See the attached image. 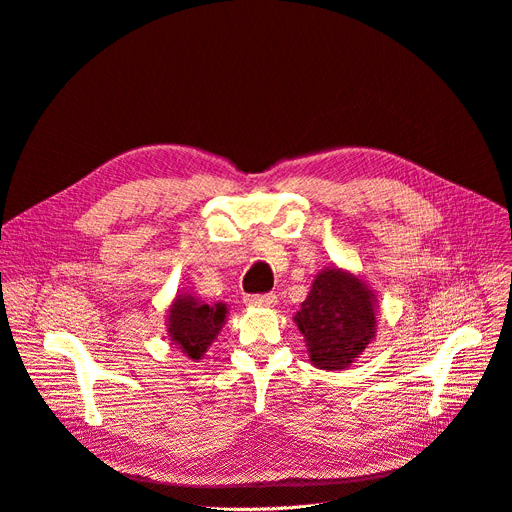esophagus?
Returning <instances> with one entry per match:
<instances>
[{
	"label": "esophagus",
	"mask_w": 512,
	"mask_h": 512,
	"mask_svg": "<svg viewBox=\"0 0 512 512\" xmlns=\"http://www.w3.org/2000/svg\"><path fill=\"white\" fill-rule=\"evenodd\" d=\"M246 306H258V308H273L277 304V295L275 293H256V295H246L244 297Z\"/></svg>",
	"instance_id": "esophagus-1"
}]
</instances>
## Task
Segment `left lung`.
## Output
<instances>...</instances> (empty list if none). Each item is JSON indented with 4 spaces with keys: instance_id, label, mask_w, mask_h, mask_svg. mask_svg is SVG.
<instances>
[{
    "instance_id": "1",
    "label": "left lung",
    "mask_w": 512,
    "mask_h": 512,
    "mask_svg": "<svg viewBox=\"0 0 512 512\" xmlns=\"http://www.w3.org/2000/svg\"><path fill=\"white\" fill-rule=\"evenodd\" d=\"M293 320L316 368L345 370L376 337V295L359 277L328 266Z\"/></svg>"
}]
</instances>
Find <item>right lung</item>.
<instances>
[{
  "label": "right lung",
  "instance_id": "obj_1",
  "mask_svg": "<svg viewBox=\"0 0 512 512\" xmlns=\"http://www.w3.org/2000/svg\"><path fill=\"white\" fill-rule=\"evenodd\" d=\"M225 320V304L208 306L190 293L177 295L167 316V333L173 341L171 345H177V349H182V353L198 362L221 333Z\"/></svg>",
  "mask_w": 512,
  "mask_h": 512
}]
</instances>
